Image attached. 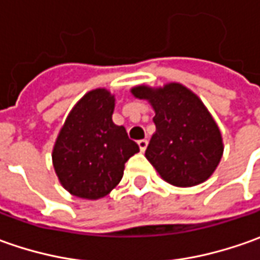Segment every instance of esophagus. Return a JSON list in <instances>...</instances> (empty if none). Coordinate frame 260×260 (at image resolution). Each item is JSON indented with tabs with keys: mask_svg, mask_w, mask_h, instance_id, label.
<instances>
[{
	"mask_svg": "<svg viewBox=\"0 0 260 260\" xmlns=\"http://www.w3.org/2000/svg\"><path fill=\"white\" fill-rule=\"evenodd\" d=\"M137 145H139L140 152H145L146 147H147V140H146V139H142V140H139V142H137Z\"/></svg>",
	"mask_w": 260,
	"mask_h": 260,
	"instance_id": "34e87169",
	"label": "esophagus"
}]
</instances>
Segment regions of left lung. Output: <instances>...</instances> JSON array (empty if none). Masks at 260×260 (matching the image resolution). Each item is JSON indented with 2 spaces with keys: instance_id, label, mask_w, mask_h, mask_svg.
Returning a JSON list of instances; mask_svg holds the SVG:
<instances>
[{
  "instance_id": "8db88e82",
  "label": "left lung",
  "mask_w": 260,
  "mask_h": 260,
  "mask_svg": "<svg viewBox=\"0 0 260 260\" xmlns=\"http://www.w3.org/2000/svg\"><path fill=\"white\" fill-rule=\"evenodd\" d=\"M132 94L152 105L156 132L146 159L168 184L188 188L214 174L224 152L220 128L204 103L179 82L136 85Z\"/></svg>"
}]
</instances>
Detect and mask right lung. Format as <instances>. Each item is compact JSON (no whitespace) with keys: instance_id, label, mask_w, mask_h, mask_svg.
I'll return each instance as SVG.
<instances>
[{"instance_id":"1","label":"right lung","mask_w":260,"mask_h":260,"mask_svg":"<svg viewBox=\"0 0 260 260\" xmlns=\"http://www.w3.org/2000/svg\"><path fill=\"white\" fill-rule=\"evenodd\" d=\"M115 96L105 88L88 91L71 110L56 137L52 162L60 185L84 200L108 195L139 152L123 125L113 123Z\"/></svg>"}]
</instances>
